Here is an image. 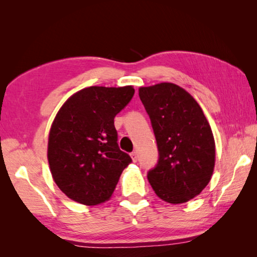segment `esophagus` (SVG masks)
Returning <instances> with one entry per match:
<instances>
[{
  "label": "esophagus",
  "mask_w": 257,
  "mask_h": 257,
  "mask_svg": "<svg viewBox=\"0 0 257 257\" xmlns=\"http://www.w3.org/2000/svg\"><path fill=\"white\" fill-rule=\"evenodd\" d=\"M130 156H132V159H133L134 162H136V161H137V158H138V154H137V152H136V151L132 152V153H130Z\"/></svg>",
  "instance_id": "1"
}]
</instances>
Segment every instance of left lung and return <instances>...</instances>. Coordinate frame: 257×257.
I'll list each match as a JSON object with an SVG mask.
<instances>
[{"mask_svg":"<svg viewBox=\"0 0 257 257\" xmlns=\"http://www.w3.org/2000/svg\"><path fill=\"white\" fill-rule=\"evenodd\" d=\"M139 98L149 114L159 160L147 178L158 196L181 204L201 193L211 180L215 144L201 106L171 82L141 87Z\"/></svg>","mask_w":257,"mask_h":257,"instance_id":"left-lung-1","label":"left lung"}]
</instances>
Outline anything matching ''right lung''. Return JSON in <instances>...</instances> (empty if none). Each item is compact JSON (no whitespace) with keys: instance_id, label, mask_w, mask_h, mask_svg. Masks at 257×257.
I'll use <instances>...</instances> for the list:
<instances>
[{"instance_id":"right-lung-1","label":"right lung","mask_w":257,"mask_h":257,"mask_svg":"<svg viewBox=\"0 0 257 257\" xmlns=\"http://www.w3.org/2000/svg\"><path fill=\"white\" fill-rule=\"evenodd\" d=\"M132 86H92L73 94L56 114L49 136L50 169L69 198L97 205L112 196L132 163L119 149L114 118L132 101Z\"/></svg>"}]
</instances>
